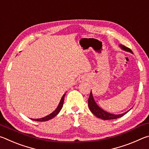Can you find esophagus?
I'll return each mask as SVG.
<instances>
[{
    "label": "esophagus",
    "instance_id": "1",
    "mask_svg": "<svg viewBox=\"0 0 149 149\" xmlns=\"http://www.w3.org/2000/svg\"><path fill=\"white\" fill-rule=\"evenodd\" d=\"M84 81V78H83V77L80 78V79H79V81H80V82H83V81Z\"/></svg>",
    "mask_w": 149,
    "mask_h": 149
}]
</instances>
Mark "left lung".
Returning <instances> with one entry per match:
<instances>
[{"mask_svg": "<svg viewBox=\"0 0 149 149\" xmlns=\"http://www.w3.org/2000/svg\"><path fill=\"white\" fill-rule=\"evenodd\" d=\"M120 47H121V49H122L125 50V51H127V52H131V53H133L132 50L129 49V48L125 47L124 45H120ZM88 105H89V108L91 110V112L93 114L95 115L97 118H101V119L104 120L117 119V118H119L120 117L123 116L125 115L126 113L129 112V110H128L125 113H123V114H110L109 112H106L105 110H102L101 108H100L99 106L97 104V103L95 102L94 99H93L91 91L89 99H88Z\"/></svg>", "mask_w": 149, "mask_h": 149, "instance_id": "obj_1", "label": "left lung"}]
</instances>
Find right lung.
I'll return each mask as SVG.
<instances>
[{
    "label": "right lung",
    "instance_id": "1",
    "mask_svg": "<svg viewBox=\"0 0 149 149\" xmlns=\"http://www.w3.org/2000/svg\"><path fill=\"white\" fill-rule=\"evenodd\" d=\"M65 95V93H64V94L63 95L62 99H61V100H60V103H59L58 106V107L56 108V109L53 112H52L51 114H50L49 115H48V116H45L44 118H39V119H31V120H34V121H37V122H46V121L52 119V118H53L54 117L56 116L60 112V110L62 109V108L63 107V103H64V100Z\"/></svg>",
    "mask_w": 149,
    "mask_h": 149
}]
</instances>
